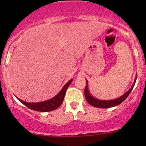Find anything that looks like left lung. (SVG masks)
I'll use <instances>...</instances> for the list:
<instances>
[{"mask_svg":"<svg viewBox=\"0 0 146 146\" xmlns=\"http://www.w3.org/2000/svg\"><path fill=\"white\" fill-rule=\"evenodd\" d=\"M136 78H137V76H136ZM136 80H135L134 84H133V86L131 88V89L129 90L128 92H126L124 95H122V96L120 97V98H117V99H115V100H100L95 99V98H93V97L90 94L89 91H88V82H86V85H85V99H86L87 102H88L90 104L94 106V107H99V108H110V107H114V106L119 105V104H120L122 102L124 101L127 98V97L129 96V94L131 93V92L132 91V90H133V86H134L135 85V82H136Z\"/></svg>","mask_w":146,"mask_h":146,"instance_id":"1","label":"left lung"}]
</instances>
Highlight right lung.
<instances>
[{
  "instance_id": "add662e5",
  "label": "right lung",
  "mask_w": 146,
  "mask_h": 146,
  "mask_svg": "<svg viewBox=\"0 0 146 146\" xmlns=\"http://www.w3.org/2000/svg\"><path fill=\"white\" fill-rule=\"evenodd\" d=\"M72 80H73V79L69 80V81L64 85V88H63L62 90L58 92V94L56 96L53 98L52 99L48 100L42 102L29 103L21 100L18 99V98H17V99L21 102L23 104H24L26 107H28V108L31 109V110H35V111H42V112L53 111V110H56V109H57L58 107H59L60 106H61V104L63 103L65 95H66V90H67V88L69 87V85H70Z\"/></svg>"
}]
</instances>
